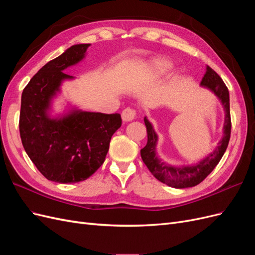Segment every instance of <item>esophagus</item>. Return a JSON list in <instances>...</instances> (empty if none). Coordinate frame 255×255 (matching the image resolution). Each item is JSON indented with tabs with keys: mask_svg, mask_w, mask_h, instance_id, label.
Instances as JSON below:
<instances>
[{
	"mask_svg": "<svg viewBox=\"0 0 255 255\" xmlns=\"http://www.w3.org/2000/svg\"><path fill=\"white\" fill-rule=\"evenodd\" d=\"M121 116H122L123 121L128 122V121H132V120L136 119L137 112L134 109H132V107H128V109H126L125 111L122 112Z\"/></svg>",
	"mask_w": 255,
	"mask_h": 255,
	"instance_id": "1",
	"label": "esophagus"
}]
</instances>
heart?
<instances>
[{
  "instance_id": "1",
  "label": "heart",
  "mask_w": 255,
  "mask_h": 255,
  "mask_svg": "<svg viewBox=\"0 0 255 255\" xmlns=\"http://www.w3.org/2000/svg\"><path fill=\"white\" fill-rule=\"evenodd\" d=\"M170 66H171V63L167 59L159 58V59H155L153 61L154 70H156L157 72H164V71L168 70V69L170 68Z\"/></svg>"
}]
</instances>
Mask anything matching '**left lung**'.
Instances as JSON below:
<instances>
[{"mask_svg": "<svg viewBox=\"0 0 255 255\" xmlns=\"http://www.w3.org/2000/svg\"><path fill=\"white\" fill-rule=\"evenodd\" d=\"M202 86L210 88L214 94L217 96L223 104L226 111L225 120V135H223L221 141L219 142L218 148L216 149L210 156L196 166L176 168L169 166L163 163L155 153V146L157 141V135L154 132L151 123L144 118V125L146 127V134H148V142H146L143 149L140 150V155L144 165L149 169L150 172L160 182H163L169 186L175 188H186L192 187L201 183L205 177L210 174L214 168L218 165L221 157L225 154L231 137V115H230V97L229 90L223 83L222 79L216 73L211 67L206 68V73L204 74L201 81Z\"/></svg>", "mask_w": 255, "mask_h": 255, "instance_id": "1", "label": "left lung"}]
</instances>
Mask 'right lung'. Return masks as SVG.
<instances>
[{
	"label": "right lung",
	"instance_id": "1",
	"mask_svg": "<svg viewBox=\"0 0 255 255\" xmlns=\"http://www.w3.org/2000/svg\"><path fill=\"white\" fill-rule=\"evenodd\" d=\"M89 45H72L50 60L22 92L19 129L23 148L40 173L53 182L88 179L104 163L111 138L121 127L119 114L74 111L61 119L47 116L61 81L72 79L63 71L83 59Z\"/></svg>",
	"mask_w": 255,
	"mask_h": 255
}]
</instances>
